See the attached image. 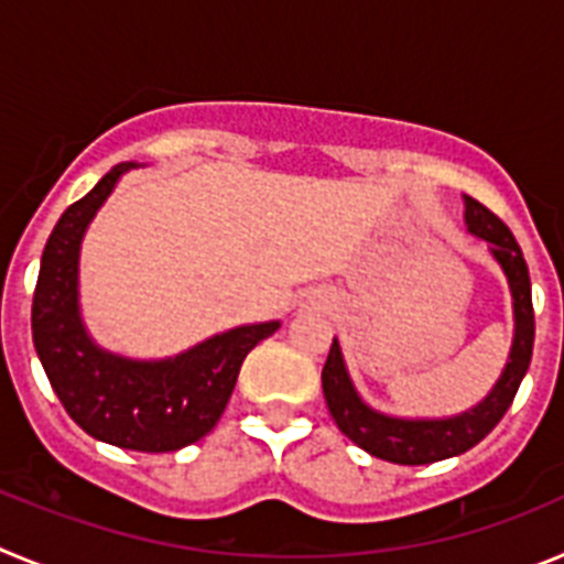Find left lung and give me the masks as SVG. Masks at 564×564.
<instances>
[{
    "instance_id": "8db88e82",
    "label": "left lung",
    "mask_w": 564,
    "mask_h": 564,
    "mask_svg": "<svg viewBox=\"0 0 564 564\" xmlns=\"http://www.w3.org/2000/svg\"><path fill=\"white\" fill-rule=\"evenodd\" d=\"M466 226L475 237L488 242V251L500 262L508 288H511V299H514V341H511L506 370L495 383V390L460 415L392 417L361 401L350 381V372L344 367L338 338H333L330 356L322 370L327 410L338 430L372 457L401 463V466H426V463L463 455L500 423L525 378L531 352H534V305H531V276H528L525 259L506 223L475 197H466Z\"/></svg>"
}]
</instances>
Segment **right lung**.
Listing matches in <instances>:
<instances>
[{"label": "right lung", "mask_w": 564, "mask_h": 564, "mask_svg": "<svg viewBox=\"0 0 564 564\" xmlns=\"http://www.w3.org/2000/svg\"><path fill=\"white\" fill-rule=\"evenodd\" d=\"M121 163L62 214L42 253L33 293V344L73 421L96 441L134 452H177L220 421L239 367L279 322L242 325L161 361H134L101 350L78 311V253L87 226L121 174Z\"/></svg>", "instance_id": "obj_1"}]
</instances>
